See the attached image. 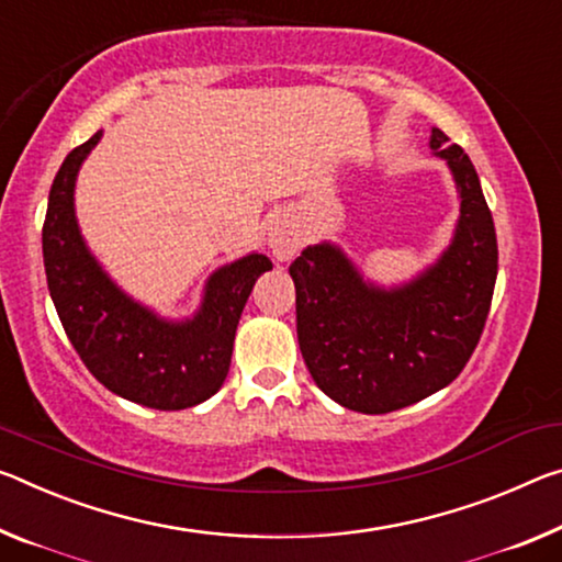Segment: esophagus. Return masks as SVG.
<instances>
[{
	"instance_id": "1",
	"label": "esophagus",
	"mask_w": 562,
	"mask_h": 562,
	"mask_svg": "<svg viewBox=\"0 0 562 562\" xmlns=\"http://www.w3.org/2000/svg\"><path fill=\"white\" fill-rule=\"evenodd\" d=\"M267 247H270L274 260H290V257L300 249L297 229L292 227L288 220H274L270 229H267Z\"/></svg>"
}]
</instances>
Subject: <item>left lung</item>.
I'll list each match as a JSON object with an SVG mask.
<instances>
[{
  "mask_svg": "<svg viewBox=\"0 0 562 562\" xmlns=\"http://www.w3.org/2000/svg\"><path fill=\"white\" fill-rule=\"evenodd\" d=\"M427 145L448 165L460 202L450 243L430 265L382 284L333 239L307 245L290 265L302 358L317 387L355 413H393L448 387L493 300L497 239L480 177L438 127Z\"/></svg>",
  "mask_w": 562,
  "mask_h": 562,
  "instance_id": "obj_1",
  "label": "left lung"
}]
</instances>
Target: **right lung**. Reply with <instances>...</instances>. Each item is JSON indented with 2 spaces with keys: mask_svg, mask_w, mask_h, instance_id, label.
<instances>
[{
  "mask_svg": "<svg viewBox=\"0 0 562 562\" xmlns=\"http://www.w3.org/2000/svg\"><path fill=\"white\" fill-rule=\"evenodd\" d=\"M102 130L72 149L52 182L42 227L47 288L61 327L87 370L106 390L155 409H184L222 387L239 315L270 257L247 252L204 280L200 307L187 317L159 315L124 292L79 229L77 175L100 145Z\"/></svg>",
  "mask_w": 562,
  "mask_h": 562,
  "instance_id": "obj_1",
  "label": "right lung"
}]
</instances>
